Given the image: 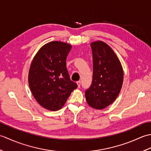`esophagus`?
I'll return each mask as SVG.
<instances>
[{
	"mask_svg": "<svg viewBox=\"0 0 151 151\" xmlns=\"http://www.w3.org/2000/svg\"><path fill=\"white\" fill-rule=\"evenodd\" d=\"M76 84H77L78 88H80V87H81V81H78V82H76Z\"/></svg>",
	"mask_w": 151,
	"mask_h": 151,
	"instance_id": "34e87169",
	"label": "esophagus"
}]
</instances>
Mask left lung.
Returning <instances> with one entry per match:
<instances>
[{"instance_id":"left-lung-1","label":"left lung","mask_w":151,"mask_h":151,"mask_svg":"<svg viewBox=\"0 0 151 151\" xmlns=\"http://www.w3.org/2000/svg\"><path fill=\"white\" fill-rule=\"evenodd\" d=\"M93 54V81L85 92L91 107L102 110L113 102L123 82V69L117 55L108 44L101 41L91 43Z\"/></svg>"}]
</instances>
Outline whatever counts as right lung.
I'll use <instances>...</instances> for the list:
<instances>
[{
	"instance_id": "obj_1",
	"label": "right lung",
	"mask_w": 151,
	"mask_h": 151,
	"mask_svg": "<svg viewBox=\"0 0 151 151\" xmlns=\"http://www.w3.org/2000/svg\"><path fill=\"white\" fill-rule=\"evenodd\" d=\"M71 48L69 43L51 41L41 47L31 63L28 84L36 101L47 110H59L77 88L66 67Z\"/></svg>"
}]
</instances>
